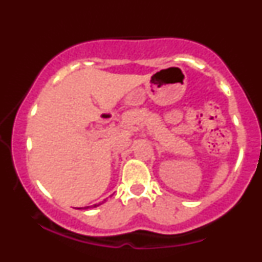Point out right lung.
I'll return each instance as SVG.
<instances>
[{
    "label": "right lung",
    "instance_id": "1",
    "mask_svg": "<svg viewBox=\"0 0 262 262\" xmlns=\"http://www.w3.org/2000/svg\"><path fill=\"white\" fill-rule=\"evenodd\" d=\"M98 205H99V204H98ZM98 205H96V204H95V205H94V207H96V206H98ZM84 208H88V207H84Z\"/></svg>",
    "mask_w": 262,
    "mask_h": 262
}]
</instances>
